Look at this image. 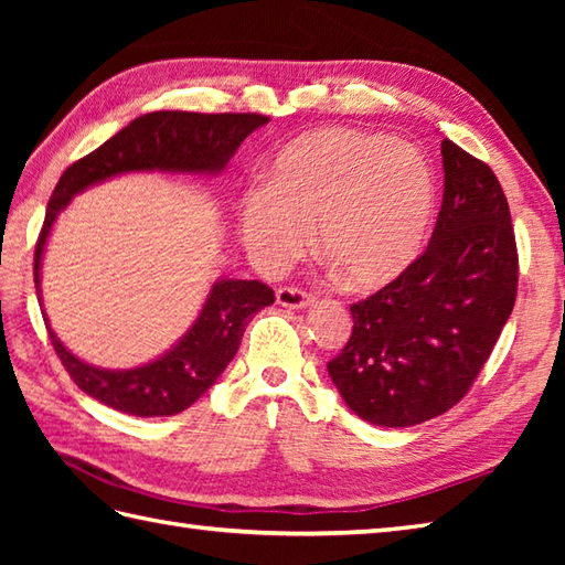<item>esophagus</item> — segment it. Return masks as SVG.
Wrapping results in <instances>:
<instances>
[{
    "mask_svg": "<svg viewBox=\"0 0 565 565\" xmlns=\"http://www.w3.org/2000/svg\"><path fill=\"white\" fill-rule=\"evenodd\" d=\"M276 303L284 308H308L316 303V296L298 289V286H281V289L276 291Z\"/></svg>",
    "mask_w": 565,
    "mask_h": 565,
    "instance_id": "34e87169",
    "label": "esophagus"
}]
</instances>
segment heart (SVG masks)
I'll use <instances>...</instances> for the list:
<instances>
[{"label":"heart","instance_id":"obj_1","mask_svg":"<svg viewBox=\"0 0 565 565\" xmlns=\"http://www.w3.org/2000/svg\"><path fill=\"white\" fill-rule=\"evenodd\" d=\"M437 182L415 146L354 128H316L274 154L267 184L237 203L239 235L259 267L281 269L318 247L344 286L376 291L423 255Z\"/></svg>","mask_w":565,"mask_h":565}]
</instances>
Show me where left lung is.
Instances as JSON below:
<instances>
[{"instance_id":"1","label":"left lung","mask_w":565,"mask_h":565,"mask_svg":"<svg viewBox=\"0 0 565 565\" xmlns=\"http://www.w3.org/2000/svg\"><path fill=\"white\" fill-rule=\"evenodd\" d=\"M444 199L411 269L354 303V328L328 374L379 427L447 413L481 374L518 296V245L493 170L441 140Z\"/></svg>"}]
</instances>
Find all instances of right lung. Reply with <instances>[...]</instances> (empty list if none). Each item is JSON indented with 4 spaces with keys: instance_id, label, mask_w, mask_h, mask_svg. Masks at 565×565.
<instances>
[{
    "instance_id": "right-lung-1",
    "label": "right lung",
    "mask_w": 565,
    "mask_h": 565,
    "mask_svg": "<svg viewBox=\"0 0 565 565\" xmlns=\"http://www.w3.org/2000/svg\"><path fill=\"white\" fill-rule=\"evenodd\" d=\"M262 114H191L152 111L130 121L87 158L72 162L47 201L45 221L35 243L33 281L41 301V259L57 213L72 196L92 184L126 172H194L218 174L252 130L267 124ZM274 303V291L262 281L221 279L203 303L194 326L170 352L136 369H99L82 362L47 326L53 350L70 379L94 401L136 417L177 415L206 393L243 340L249 318Z\"/></svg>"
}]
</instances>
